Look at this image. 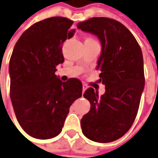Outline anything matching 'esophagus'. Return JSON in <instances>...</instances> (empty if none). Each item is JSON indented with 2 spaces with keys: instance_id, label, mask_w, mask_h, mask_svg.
<instances>
[{
  "instance_id": "34e87169",
  "label": "esophagus",
  "mask_w": 158,
  "mask_h": 158,
  "mask_svg": "<svg viewBox=\"0 0 158 158\" xmlns=\"http://www.w3.org/2000/svg\"><path fill=\"white\" fill-rule=\"evenodd\" d=\"M86 89H87V86H86V85L83 84V92H85V91Z\"/></svg>"
}]
</instances>
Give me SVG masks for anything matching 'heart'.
Masks as SVG:
<instances>
[{"label": "heart", "mask_w": 158, "mask_h": 158, "mask_svg": "<svg viewBox=\"0 0 158 158\" xmlns=\"http://www.w3.org/2000/svg\"><path fill=\"white\" fill-rule=\"evenodd\" d=\"M86 40H87V41H95L94 40H93V39H91V38H87L86 40H85V41H86Z\"/></svg>", "instance_id": "1"}]
</instances>
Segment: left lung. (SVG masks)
I'll return each instance as SVG.
<instances>
[{
	"instance_id": "8db88e82",
	"label": "left lung",
	"mask_w": 158,
	"mask_h": 158,
	"mask_svg": "<svg viewBox=\"0 0 158 158\" xmlns=\"http://www.w3.org/2000/svg\"><path fill=\"white\" fill-rule=\"evenodd\" d=\"M77 27L101 42L97 69L98 82L106 86L101 96L92 87L84 93L91 109L81 119L82 132L94 142H112L128 131L138 113L144 88L142 50L127 27L113 19L93 17Z\"/></svg>"
}]
</instances>
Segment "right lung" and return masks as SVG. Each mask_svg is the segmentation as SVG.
Instances as JSON below:
<instances>
[{"label": "right lung", "instance_id": "add662e5", "mask_svg": "<svg viewBox=\"0 0 158 158\" xmlns=\"http://www.w3.org/2000/svg\"><path fill=\"white\" fill-rule=\"evenodd\" d=\"M73 21L52 17L21 34L9 61L10 98L19 124L31 137L49 139L64 126L72 104L82 95L78 79L62 82L55 75L64 62L62 45L73 36Z\"/></svg>", "mask_w": 158, "mask_h": 158}]
</instances>
